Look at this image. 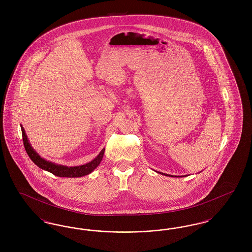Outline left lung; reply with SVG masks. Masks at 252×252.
<instances>
[{
  "label": "left lung",
  "mask_w": 252,
  "mask_h": 252,
  "mask_svg": "<svg viewBox=\"0 0 252 252\" xmlns=\"http://www.w3.org/2000/svg\"><path fill=\"white\" fill-rule=\"evenodd\" d=\"M162 175H165V174H163V173H162ZM165 176H169V175H165ZM172 177H173V176H172Z\"/></svg>",
  "instance_id": "1"
}]
</instances>
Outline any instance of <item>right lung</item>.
Instances as JSON below:
<instances>
[{
  "label": "right lung",
  "mask_w": 252,
  "mask_h": 252,
  "mask_svg": "<svg viewBox=\"0 0 252 252\" xmlns=\"http://www.w3.org/2000/svg\"><path fill=\"white\" fill-rule=\"evenodd\" d=\"M21 127H22V133H23L24 148H25V151H26L27 155L38 167L48 171V172L52 173L53 175H55L57 177H60V178H80V177H83L86 175H89L99 165V163L101 162L103 156H104L105 149H102V151L99 153V155L96 157L94 160H92L91 162L84 164V165L74 166V167H67V166H63V165L55 164L53 162H50V161L43 159L42 158H40L37 155V153L29 144L24 127L23 126H21Z\"/></svg>",
  "instance_id": "add662e5"
}]
</instances>
